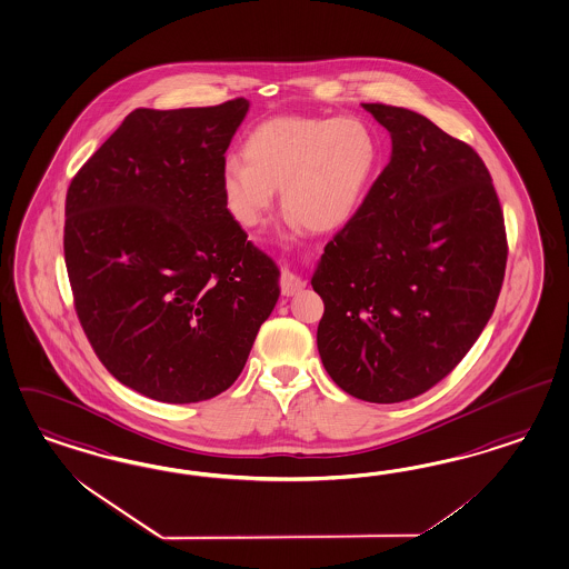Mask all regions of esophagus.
Returning <instances> with one entry per match:
<instances>
[{
    "label": "esophagus",
    "mask_w": 569,
    "mask_h": 569,
    "mask_svg": "<svg viewBox=\"0 0 569 569\" xmlns=\"http://www.w3.org/2000/svg\"><path fill=\"white\" fill-rule=\"evenodd\" d=\"M303 287H306L303 278L297 277L289 268H282V274H280V291H282V295L291 297V295L303 291Z\"/></svg>",
    "instance_id": "34e87169"
}]
</instances>
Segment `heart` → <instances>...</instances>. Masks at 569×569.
<instances>
[{
  "mask_svg": "<svg viewBox=\"0 0 569 569\" xmlns=\"http://www.w3.org/2000/svg\"><path fill=\"white\" fill-rule=\"evenodd\" d=\"M244 163L228 158L220 191L241 227H258L274 191L292 230L347 224L372 180L378 146L358 118L274 116L247 134Z\"/></svg>",
  "mask_w": 569,
  "mask_h": 569,
  "instance_id": "1",
  "label": "heart"
}]
</instances>
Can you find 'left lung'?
Masks as SVG:
<instances>
[{
    "instance_id": "left-lung-1",
    "label": "left lung",
    "mask_w": 569,
    "mask_h": 569,
    "mask_svg": "<svg viewBox=\"0 0 569 569\" xmlns=\"http://www.w3.org/2000/svg\"><path fill=\"white\" fill-rule=\"evenodd\" d=\"M390 132V162L326 244L318 351L351 397L399 403L440 382L485 330L507 263L487 166L426 116L361 103Z\"/></svg>"
}]
</instances>
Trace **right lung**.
<instances>
[{
	"instance_id": "add662e5",
	"label": "right lung",
	"mask_w": 569,
	"mask_h": 569,
	"mask_svg": "<svg viewBox=\"0 0 569 569\" xmlns=\"http://www.w3.org/2000/svg\"><path fill=\"white\" fill-rule=\"evenodd\" d=\"M249 112H130L66 193L64 258L99 361L163 403L227 390L280 297L277 263L228 213L220 172Z\"/></svg>"
}]
</instances>
